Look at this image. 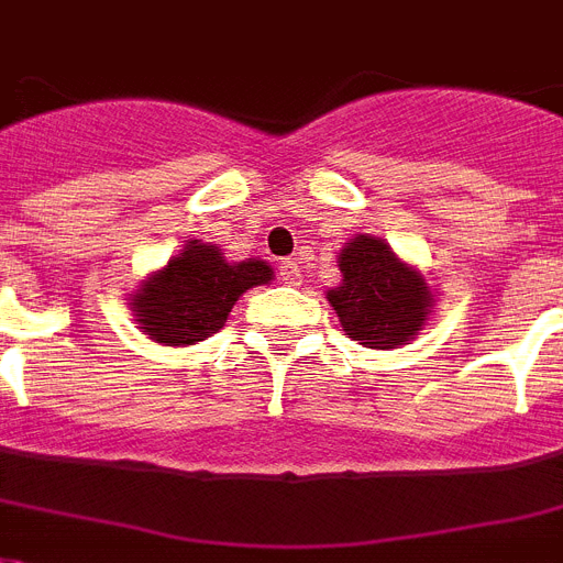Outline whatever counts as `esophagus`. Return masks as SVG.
I'll return each instance as SVG.
<instances>
[{"label":"esophagus","instance_id":"1","mask_svg":"<svg viewBox=\"0 0 563 563\" xmlns=\"http://www.w3.org/2000/svg\"><path fill=\"white\" fill-rule=\"evenodd\" d=\"M278 276H282V282H285V285H299V282H301L299 262H285V264H282V267H278Z\"/></svg>","mask_w":563,"mask_h":563}]
</instances>
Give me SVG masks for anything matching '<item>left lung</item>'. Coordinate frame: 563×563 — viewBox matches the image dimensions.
<instances>
[{"label":"left lung","mask_w":563,"mask_h":563,"mask_svg":"<svg viewBox=\"0 0 563 563\" xmlns=\"http://www.w3.org/2000/svg\"><path fill=\"white\" fill-rule=\"evenodd\" d=\"M342 285L328 290L345 336L365 347L388 351L406 345L431 313L426 278L399 262L383 239L356 235L339 253Z\"/></svg>","instance_id":"1"}]
</instances>
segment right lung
Returning a JSON list of instances; mask_svg holds the SVG:
<instances>
[{
  "mask_svg": "<svg viewBox=\"0 0 563 563\" xmlns=\"http://www.w3.org/2000/svg\"><path fill=\"white\" fill-rule=\"evenodd\" d=\"M273 267L258 258L227 262L216 244L187 241L164 271L152 273L132 296L134 322L164 345H195L221 331L232 305L250 287L271 285Z\"/></svg>",
  "mask_w": 563,
  "mask_h": 563,
  "instance_id": "add662e5",
  "label": "right lung"
}]
</instances>
